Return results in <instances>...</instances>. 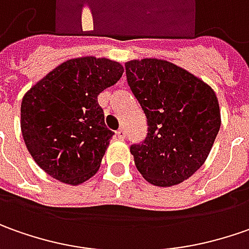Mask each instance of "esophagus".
I'll list each match as a JSON object with an SVG mask.
<instances>
[{
    "label": "esophagus",
    "instance_id": "34e87169",
    "mask_svg": "<svg viewBox=\"0 0 249 249\" xmlns=\"http://www.w3.org/2000/svg\"><path fill=\"white\" fill-rule=\"evenodd\" d=\"M116 135H117V138H118V139H121V141H124L125 136H126V132H125L124 128H120V129L117 131Z\"/></svg>",
    "mask_w": 249,
    "mask_h": 249
}]
</instances>
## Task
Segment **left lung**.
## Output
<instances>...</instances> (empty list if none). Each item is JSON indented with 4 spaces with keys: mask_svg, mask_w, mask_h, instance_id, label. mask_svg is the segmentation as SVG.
Listing matches in <instances>:
<instances>
[{
    "mask_svg": "<svg viewBox=\"0 0 249 249\" xmlns=\"http://www.w3.org/2000/svg\"><path fill=\"white\" fill-rule=\"evenodd\" d=\"M125 74L147 120L146 139L131 146L138 171L160 187L189 179L207 160L220 128L213 89L161 59L126 62Z\"/></svg>",
    "mask_w": 249,
    "mask_h": 249,
    "instance_id": "obj_1",
    "label": "left lung"
}]
</instances>
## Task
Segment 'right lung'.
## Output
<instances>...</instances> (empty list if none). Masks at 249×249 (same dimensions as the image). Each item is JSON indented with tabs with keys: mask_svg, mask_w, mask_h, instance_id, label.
Instances as JSON below:
<instances>
[{
	"mask_svg": "<svg viewBox=\"0 0 249 249\" xmlns=\"http://www.w3.org/2000/svg\"><path fill=\"white\" fill-rule=\"evenodd\" d=\"M123 73V66L106 57L70 59L23 96V139L48 175L75 186L98 172L114 135L105 125L98 95Z\"/></svg>",
	"mask_w": 249,
	"mask_h": 249,
	"instance_id": "add662e5",
	"label": "right lung"
}]
</instances>
